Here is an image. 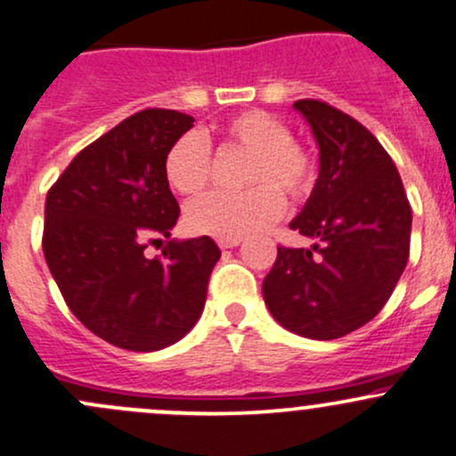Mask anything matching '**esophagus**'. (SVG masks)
Returning <instances> with one entry per match:
<instances>
[{"instance_id": "esophagus-1", "label": "esophagus", "mask_w": 456, "mask_h": 456, "mask_svg": "<svg viewBox=\"0 0 456 456\" xmlns=\"http://www.w3.org/2000/svg\"><path fill=\"white\" fill-rule=\"evenodd\" d=\"M238 245H240V238H220L218 240L220 249H233Z\"/></svg>"}]
</instances>
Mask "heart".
<instances>
[{
	"label": "heart",
	"instance_id": "obj_1",
	"mask_svg": "<svg viewBox=\"0 0 456 456\" xmlns=\"http://www.w3.org/2000/svg\"><path fill=\"white\" fill-rule=\"evenodd\" d=\"M220 150L247 151L242 191H216L187 207V227L200 236L242 238L273 223L284 209V194L297 205L314 194L317 159L293 139L289 123L265 110H245L220 130ZM169 187L199 196L214 178V150L199 132H187L169 145L163 160Z\"/></svg>",
	"mask_w": 456,
	"mask_h": 456
}]
</instances>
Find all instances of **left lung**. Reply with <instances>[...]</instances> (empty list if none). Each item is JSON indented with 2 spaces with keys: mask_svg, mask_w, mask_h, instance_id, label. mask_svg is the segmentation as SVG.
<instances>
[{
  "mask_svg": "<svg viewBox=\"0 0 456 456\" xmlns=\"http://www.w3.org/2000/svg\"><path fill=\"white\" fill-rule=\"evenodd\" d=\"M293 108L314 127L320 176L291 229L315 245H278L262 296L284 329L335 339L393 296L411 254L412 209L393 159L360 121L320 99Z\"/></svg>",
  "mask_w": 456,
  "mask_h": 456,
  "instance_id": "1",
  "label": "left lung"
}]
</instances>
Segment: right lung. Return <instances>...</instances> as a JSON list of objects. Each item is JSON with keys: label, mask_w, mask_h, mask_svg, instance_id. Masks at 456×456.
Segmentation results:
<instances>
[{"label": "right lung", "mask_w": 456, "mask_h": 456, "mask_svg": "<svg viewBox=\"0 0 456 456\" xmlns=\"http://www.w3.org/2000/svg\"><path fill=\"white\" fill-rule=\"evenodd\" d=\"M191 126L178 110H141L84 147L45 196L50 273L81 324L118 348L169 346L205 306L218 245L167 240L181 209L163 160ZM163 241V255L144 256Z\"/></svg>", "instance_id": "obj_1"}]
</instances>
